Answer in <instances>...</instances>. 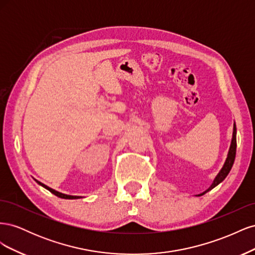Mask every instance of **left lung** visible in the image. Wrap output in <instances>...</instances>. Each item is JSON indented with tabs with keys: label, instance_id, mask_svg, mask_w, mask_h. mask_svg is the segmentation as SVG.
<instances>
[{
	"label": "left lung",
	"instance_id": "obj_1",
	"mask_svg": "<svg viewBox=\"0 0 255 255\" xmlns=\"http://www.w3.org/2000/svg\"><path fill=\"white\" fill-rule=\"evenodd\" d=\"M235 155H236V126L234 123V128H233V137H232V142H231V146H230V150L228 153V157L226 159V163L223 165L222 169L219 171V173L217 174V176L215 177V180L213 182V184L210 186V188L206 189L202 194H200L198 196H202L204 194H206L207 191L212 190L214 187L217 186L218 184H220L223 180L226 179L227 175L229 174V172L231 171V169H232V166L234 164V160H235Z\"/></svg>",
	"mask_w": 255,
	"mask_h": 255
}]
</instances>
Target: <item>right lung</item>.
<instances>
[{
    "label": "right lung",
    "instance_id": "obj_1",
    "mask_svg": "<svg viewBox=\"0 0 255 255\" xmlns=\"http://www.w3.org/2000/svg\"><path fill=\"white\" fill-rule=\"evenodd\" d=\"M38 184L39 185H41L42 187H44L45 189H48L49 191H51L53 195H55V196H57V197H59V198H63V199H79V198H81V197H79V196H69V195H65V194H61V192H58V191H56V190H54V189H52V188H50V187H48L47 185H44V184H42L41 182H39V181H37V180H35Z\"/></svg>",
    "mask_w": 255,
    "mask_h": 255
}]
</instances>
